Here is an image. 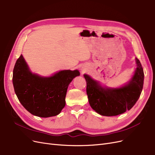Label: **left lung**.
<instances>
[{"instance_id": "left-lung-1", "label": "left lung", "mask_w": 155, "mask_h": 155, "mask_svg": "<svg viewBox=\"0 0 155 155\" xmlns=\"http://www.w3.org/2000/svg\"><path fill=\"white\" fill-rule=\"evenodd\" d=\"M136 68L127 84L117 88L103 87L97 80L84 74L87 94L92 108L101 115L117 116L130 110L137 101L144 84V71L136 58Z\"/></svg>"}]
</instances>
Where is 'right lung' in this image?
Instances as JSON below:
<instances>
[{
  "label": "right lung",
  "mask_w": 155,
  "mask_h": 155,
  "mask_svg": "<svg viewBox=\"0 0 155 155\" xmlns=\"http://www.w3.org/2000/svg\"><path fill=\"white\" fill-rule=\"evenodd\" d=\"M78 70H61L50 77L33 73L22 54L13 70L12 84L18 100L32 115L48 118L56 116L65 106L67 89Z\"/></svg>",
  "instance_id": "1"
}]
</instances>
